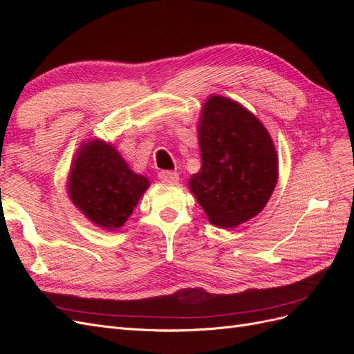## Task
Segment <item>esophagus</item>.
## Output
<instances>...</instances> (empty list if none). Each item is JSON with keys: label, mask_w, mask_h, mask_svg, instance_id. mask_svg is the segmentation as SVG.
<instances>
[{"label": "esophagus", "mask_w": 354, "mask_h": 354, "mask_svg": "<svg viewBox=\"0 0 354 354\" xmlns=\"http://www.w3.org/2000/svg\"><path fill=\"white\" fill-rule=\"evenodd\" d=\"M158 177L165 183H177L178 181V173H176V171H159Z\"/></svg>", "instance_id": "esophagus-1"}]
</instances>
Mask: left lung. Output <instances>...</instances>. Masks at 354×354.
I'll return each instance as SVG.
<instances>
[{
	"instance_id": "8db88e82",
	"label": "left lung",
	"mask_w": 354,
	"mask_h": 354,
	"mask_svg": "<svg viewBox=\"0 0 354 354\" xmlns=\"http://www.w3.org/2000/svg\"><path fill=\"white\" fill-rule=\"evenodd\" d=\"M198 128L202 167L190 177V190L214 226L236 227L260 214L273 194V140L259 118L223 95H209Z\"/></svg>"
}]
</instances>
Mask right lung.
I'll list each match as a JSON object with an SVG mask.
<instances>
[{"label": "right lung", "instance_id": "add662e5", "mask_svg": "<svg viewBox=\"0 0 354 354\" xmlns=\"http://www.w3.org/2000/svg\"><path fill=\"white\" fill-rule=\"evenodd\" d=\"M147 187L149 180L133 173L113 145L103 140L78 149L68 178L73 205L106 230L124 226Z\"/></svg>", "mask_w": 354, "mask_h": 354}]
</instances>
